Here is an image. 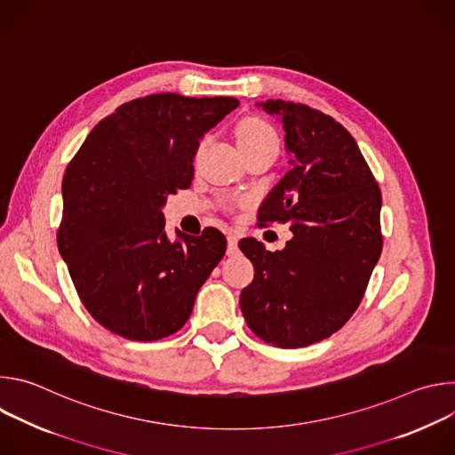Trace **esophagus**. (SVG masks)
<instances>
[{
	"label": "esophagus",
	"mask_w": 455,
	"mask_h": 455,
	"mask_svg": "<svg viewBox=\"0 0 455 455\" xmlns=\"http://www.w3.org/2000/svg\"><path fill=\"white\" fill-rule=\"evenodd\" d=\"M227 241H228V255H234L237 251V235L234 232H228L227 235Z\"/></svg>",
	"instance_id": "34e87169"
}]
</instances>
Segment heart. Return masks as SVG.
<instances>
[{
  "instance_id": "obj_1",
  "label": "heart",
  "mask_w": 455,
  "mask_h": 455,
  "mask_svg": "<svg viewBox=\"0 0 455 455\" xmlns=\"http://www.w3.org/2000/svg\"><path fill=\"white\" fill-rule=\"evenodd\" d=\"M235 139H237V146L243 153L277 142V135L272 129V125L261 118H255V116L244 118L237 125Z\"/></svg>"
}]
</instances>
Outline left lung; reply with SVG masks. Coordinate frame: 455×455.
<instances>
[{
    "label": "left lung",
    "instance_id": "8db88e82",
    "mask_svg": "<svg viewBox=\"0 0 455 455\" xmlns=\"http://www.w3.org/2000/svg\"><path fill=\"white\" fill-rule=\"evenodd\" d=\"M284 129L290 171L257 220L288 223L293 237L268 251L253 237L239 248L253 281L239 306L267 344L295 349L339 331L358 307L381 253V192L347 129L304 104L257 102Z\"/></svg>",
    "mask_w": 455,
    "mask_h": 455
}]
</instances>
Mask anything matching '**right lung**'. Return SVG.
<instances>
[{
  "instance_id": "obj_1",
  "label": "right lung",
  "mask_w": 455,
  "mask_h": 455,
  "mask_svg": "<svg viewBox=\"0 0 455 455\" xmlns=\"http://www.w3.org/2000/svg\"><path fill=\"white\" fill-rule=\"evenodd\" d=\"M234 97L158 93L100 120L62 178L57 246L76 290L106 330L153 342L176 333L221 261L225 235L165 232L169 194L190 187L200 140Z\"/></svg>"
}]
</instances>
